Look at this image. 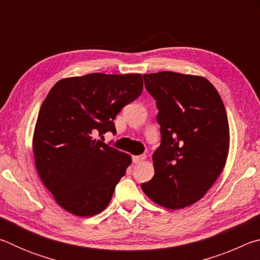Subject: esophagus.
I'll list each match as a JSON object with an SVG mask.
<instances>
[{
	"instance_id": "1",
	"label": "esophagus",
	"mask_w": 260,
	"mask_h": 260,
	"mask_svg": "<svg viewBox=\"0 0 260 260\" xmlns=\"http://www.w3.org/2000/svg\"><path fill=\"white\" fill-rule=\"evenodd\" d=\"M144 159H146V155L134 156V157H133V161L135 162V164H138V162H142Z\"/></svg>"
}]
</instances>
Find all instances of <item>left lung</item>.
Segmentation results:
<instances>
[{
  "label": "left lung",
  "instance_id": "8db88e82",
  "mask_svg": "<svg viewBox=\"0 0 260 260\" xmlns=\"http://www.w3.org/2000/svg\"><path fill=\"white\" fill-rule=\"evenodd\" d=\"M143 79L156 100L161 143L152 155L155 175L141 188L162 208H187L205 195L226 165L225 105L204 77L164 71Z\"/></svg>",
  "mask_w": 260,
  "mask_h": 260
}]
</instances>
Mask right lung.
<instances>
[{
	"mask_svg": "<svg viewBox=\"0 0 260 260\" xmlns=\"http://www.w3.org/2000/svg\"><path fill=\"white\" fill-rule=\"evenodd\" d=\"M142 89L139 73H90L57 81L43 101L33 134L35 167L65 211L91 217L109 205L132 157L95 138L116 133L114 118Z\"/></svg>",
	"mask_w": 260,
	"mask_h": 260,
	"instance_id": "1",
	"label": "right lung"
}]
</instances>
